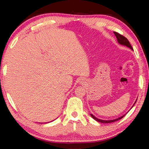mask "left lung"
<instances>
[{"instance_id":"8db88e82","label":"left lung","mask_w":149,"mask_h":149,"mask_svg":"<svg viewBox=\"0 0 149 149\" xmlns=\"http://www.w3.org/2000/svg\"><path fill=\"white\" fill-rule=\"evenodd\" d=\"M114 35H116V37L118 41V42H119L120 44L122 45H125V46L127 47H129V48H130L131 49H132V50H133V48H132V45H130L129 41H128V39H127V38H126V37H125L124 36H123L122 35H121V34H120V33H117V32H115V31H114ZM91 117L93 118V119L95 120L96 121H97V122H100V123H107L114 122H116V121H118V120H120V119H122V118L123 116H124L125 115H124V116H122V117L117 118V119L112 120H102L98 119L97 118L95 117L94 116H93V114H91Z\"/></svg>"}]
</instances>
